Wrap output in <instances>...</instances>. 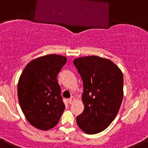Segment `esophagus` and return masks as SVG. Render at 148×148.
<instances>
[{
    "label": "esophagus",
    "instance_id": "1",
    "mask_svg": "<svg viewBox=\"0 0 148 148\" xmlns=\"http://www.w3.org/2000/svg\"><path fill=\"white\" fill-rule=\"evenodd\" d=\"M74 101H75V98L73 97V96H71V97L69 99V103H70V104H73V103L74 102Z\"/></svg>",
    "mask_w": 148,
    "mask_h": 148
}]
</instances>
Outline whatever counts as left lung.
Segmentation results:
<instances>
[{
    "label": "left lung",
    "instance_id": "obj_1",
    "mask_svg": "<svg viewBox=\"0 0 148 148\" xmlns=\"http://www.w3.org/2000/svg\"><path fill=\"white\" fill-rule=\"evenodd\" d=\"M83 82L84 112L78 127L87 134L103 131L115 119L123 99V74L113 61L91 56L74 59Z\"/></svg>",
    "mask_w": 148,
    "mask_h": 148
}]
</instances>
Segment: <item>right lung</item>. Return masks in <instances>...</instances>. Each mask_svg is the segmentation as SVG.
I'll list each match as a JSON object with an SVG mask.
<instances>
[{"instance_id": "add662e5", "label": "right lung", "mask_w": 148, "mask_h": 148, "mask_svg": "<svg viewBox=\"0 0 148 148\" xmlns=\"http://www.w3.org/2000/svg\"><path fill=\"white\" fill-rule=\"evenodd\" d=\"M66 61L60 55L41 56L30 61L19 78L21 108L27 121L39 130L54 127L65 109L57 75Z\"/></svg>"}]
</instances>
